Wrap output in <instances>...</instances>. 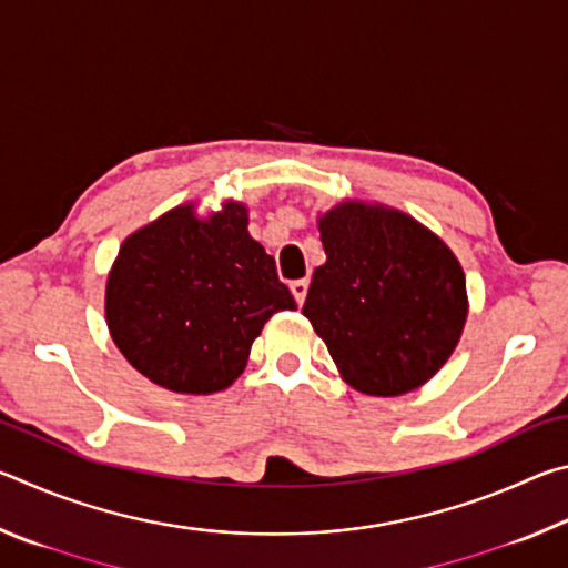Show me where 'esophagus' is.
Instances as JSON below:
<instances>
[{
	"label": "esophagus",
	"mask_w": 568,
	"mask_h": 568,
	"mask_svg": "<svg viewBox=\"0 0 568 568\" xmlns=\"http://www.w3.org/2000/svg\"><path fill=\"white\" fill-rule=\"evenodd\" d=\"M291 293H293L297 305L305 303V295H307V281H305V277H303V281H293L291 283Z\"/></svg>",
	"instance_id": "esophagus-1"
}]
</instances>
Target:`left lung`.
<instances>
[{
    "mask_svg": "<svg viewBox=\"0 0 568 568\" xmlns=\"http://www.w3.org/2000/svg\"><path fill=\"white\" fill-rule=\"evenodd\" d=\"M325 263L303 315L341 378L365 396L420 388L456 351L466 275L444 240L396 207L343 200L318 215Z\"/></svg>",
    "mask_w": 568,
    "mask_h": 568,
    "instance_id": "1",
    "label": "left lung"
}]
</instances>
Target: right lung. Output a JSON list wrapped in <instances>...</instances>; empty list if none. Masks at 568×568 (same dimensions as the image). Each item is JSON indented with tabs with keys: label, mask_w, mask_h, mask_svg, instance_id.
Wrapping results in <instances>:
<instances>
[{
	"label": "right lung",
	"mask_w": 568,
	"mask_h": 568,
	"mask_svg": "<svg viewBox=\"0 0 568 568\" xmlns=\"http://www.w3.org/2000/svg\"><path fill=\"white\" fill-rule=\"evenodd\" d=\"M295 311L275 261L247 233V207L225 200L168 210L124 237L104 287V318L134 371L172 393L207 396L233 386L253 341Z\"/></svg>",
	"instance_id": "right-lung-1"
}]
</instances>
